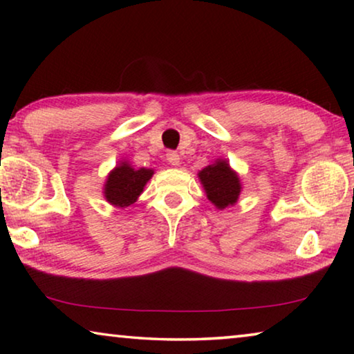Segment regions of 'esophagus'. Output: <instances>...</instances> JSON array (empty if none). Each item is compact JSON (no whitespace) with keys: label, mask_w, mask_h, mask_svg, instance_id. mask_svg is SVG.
<instances>
[{"label":"esophagus","mask_w":354,"mask_h":354,"mask_svg":"<svg viewBox=\"0 0 354 354\" xmlns=\"http://www.w3.org/2000/svg\"><path fill=\"white\" fill-rule=\"evenodd\" d=\"M179 154L176 151H169L167 153V162L171 164V165H179Z\"/></svg>","instance_id":"obj_1"}]
</instances>
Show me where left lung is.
I'll return each instance as SVG.
<instances>
[{
    "label": "left lung",
    "mask_w": 354,
    "mask_h": 354,
    "mask_svg": "<svg viewBox=\"0 0 354 354\" xmlns=\"http://www.w3.org/2000/svg\"><path fill=\"white\" fill-rule=\"evenodd\" d=\"M198 176L205 187L207 198L218 209L232 206L241 194V181L225 160L203 169Z\"/></svg>",
    "instance_id": "obj_1"
}]
</instances>
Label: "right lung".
Masks as SVG:
<instances>
[{
  "label": "right lung",
  "mask_w": 354,
  "mask_h": 354,
  "mask_svg": "<svg viewBox=\"0 0 354 354\" xmlns=\"http://www.w3.org/2000/svg\"><path fill=\"white\" fill-rule=\"evenodd\" d=\"M153 170L140 169L134 170L128 164L118 165L111 171L104 185V196L111 205L117 207H127L137 200L149 178L153 176Z\"/></svg>",
  "instance_id": "obj_1"
}]
</instances>
